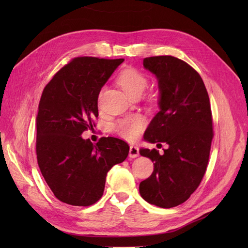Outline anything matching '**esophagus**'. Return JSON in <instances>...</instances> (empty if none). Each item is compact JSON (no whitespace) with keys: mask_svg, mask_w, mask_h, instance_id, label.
<instances>
[{"mask_svg":"<svg viewBox=\"0 0 248 248\" xmlns=\"http://www.w3.org/2000/svg\"><path fill=\"white\" fill-rule=\"evenodd\" d=\"M140 156V150L137 146H130L129 148V157L130 158H137Z\"/></svg>","mask_w":248,"mask_h":248,"instance_id":"1","label":"esophagus"}]
</instances>
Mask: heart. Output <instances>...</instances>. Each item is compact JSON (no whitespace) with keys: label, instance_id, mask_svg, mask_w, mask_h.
<instances>
[{"label":"heart","instance_id":"1","mask_svg":"<svg viewBox=\"0 0 248 248\" xmlns=\"http://www.w3.org/2000/svg\"><path fill=\"white\" fill-rule=\"evenodd\" d=\"M118 82L128 96L138 92H144L148 85L147 78L141 73L132 68L125 69L120 73ZM144 127V118L139 115H133L120 120L115 125V130L121 138L127 140H133L139 137Z\"/></svg>","mask_w":248,"mask_h":248}]
</instances>
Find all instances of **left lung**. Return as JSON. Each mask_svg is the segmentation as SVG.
<instances>
[{
    "mask_svg": "<svg viewBox=\"0 0 248 248\" xmlns=\"http://www.w3.org/2000/svg\"><path fill=\"white\" fill-rule=\"evenodd\" d=\"M144 68L158 81V108L145 132L151 144L166 142L168 149H140L154 164V170L140 184L149 204L171 208L182 204L205 175L213 138L210 100L200 74L171 56L144 59ZM160 145V144H157Z\"/></svg>",
    "mask_w": 248,
    "mask_h": 248,
    "instance_id": "1",
    "label": "left lung"
}]
</instances>
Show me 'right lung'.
I'll return each instance as SVG.
<instances>
[{
    "label": "right lung",
    "instance_id": "obj_1",
    "mask_svg": "<svg viewBox=\"0 0 248 248\" xmlns=\"http://www.w3.org/2000/svg\"><path fill=\"white\" fill-rule=\"evenodd\" d=\"M123 61L77 58L43 90L36 117L37 160L55 197L68 205H93L102 197L108 171L128 156L122 140L101 138L93 144L81 137L98 117L101 88Z\"/></svg>",
    "mask_w": 248,
    "mask_h": 248
}]
</instances>
